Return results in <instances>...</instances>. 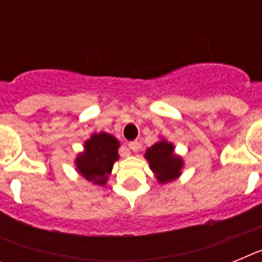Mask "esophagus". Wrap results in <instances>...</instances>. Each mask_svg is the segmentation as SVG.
I'll list each match as a JSON object with an SVG mask.
<instances>
[{
    "label": "esophagus",
    "instance_id": "34e87169",
    "mask_svg": "<svg viewBox=\"0 0 262 262\" xmlns=\"http://www.w3.org/2000/svg\"><path fill=\"white\" fill-rule=\"evenodd\" d=\"M128 148L134 152L139 151V149H140V143H139V142H129L128 143Z\"/></svg>",
    "mask_w": 262,
    "mask_h": 262
}]
</instances>
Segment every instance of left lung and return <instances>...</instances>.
Instances as JSON below:
<instances>
[{"label": "left lung", "instance_id": "obj_1", "mask_svg": "<svg viewBox=\"0 0 262 262\" xmlns=\"http://www.w3.org/2000/svg\"><path fill=\"white\" fill-rule=\"evenodd\" d=\"M144 157L160 184L173 181L181 174L184 161L174 154V145L164 139L148 148Z\"/></svg>", "mask_w": 262, "mask_h": 262}]
</instances>
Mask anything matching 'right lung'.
<instances>
[{
  "label": "right lung",
  "mask_w": 262,
  "mask_h": 262,
  "mask_svg": "<svg viewBox=\"0 0 262 262\" xmlns=\"http://www.w3.org/2000/svg\"><path fill=\"white\" fill-rule=\"evenodd\" d=\"M118 148V139L110 134H93L84 143V152L76 157L77 172L88 181L103 186L113 170V165L119 159Z\"/></svg>",
  "instance_id": "1"
}]
</instances>
